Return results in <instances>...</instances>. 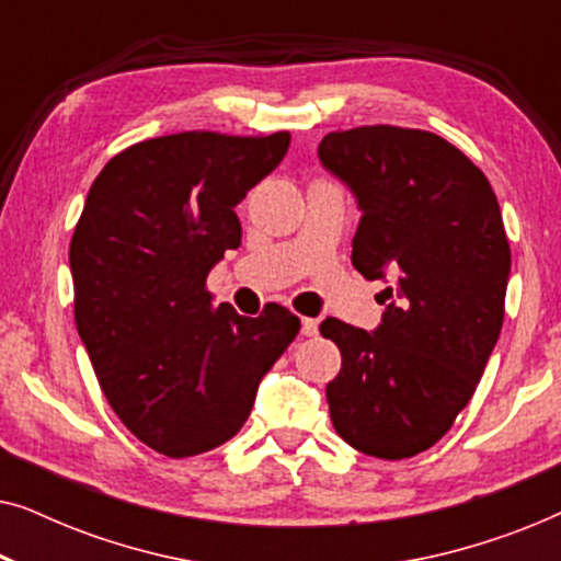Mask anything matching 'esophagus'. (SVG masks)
I'll list each match as a JSON object with an SVG mask.
<instances>
[{
  "label": "esophagus",
  "mask_w": 561,
  "mask_h": 561,
  "mask_svg": "<svg viewBox=\"0 0 561 561\" xmlns=\"http://www.w3.org/2000/svg\"><path fill=\"white\" fill-rule=\"evenodd\" d=\"M317 332H319V321L317 319H309V317L301 319V334L304 336H313Z\"/></svg>",
  "instance_id": "obj_1"
}]
</instances>
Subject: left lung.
I'll return each instance as SVG.
<instances>
[{"label":"left lung","instance_id":"obj_1","mask_svg":"<svg viewBox=\"0 0 561 561\" xmlns=\"http://www.w3.org/2000/svg\"><path fill=\"white\" fill-rule=\"evenodd\" d=\"M319 158L363 209L352 265L370 280L396 278L375 332L321 324L342 352L329 416L363 455L413 457L470 403L501 334L511 273L501 206L485 173L426 129H336Z\"/></svg>","mask_w":561,"mask_h":561}]
</instances>
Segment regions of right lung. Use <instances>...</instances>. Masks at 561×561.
Instances as JSON below:
<instances>
[{"mask_svg":"<svg viewBox=\"0 0 561 561\" xmlns=\"http://www.w3.org/2000/svg\"><path fill=\"white\" fill-rule=\"evenodd\" d=\"M290 133L209 129L129 145L102 168L71 237L73 317L122 424L165 457L240 432L301 321L242 317L206 275L242 242L234 206L286 156Z\"/></svg>","mask_w":561,"mask_h":561,"instance_id":"1","label":"right lung"}]
</instances>
